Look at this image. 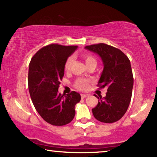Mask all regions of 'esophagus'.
<instances>
[{
    "instance_id": "obj_1",
    "label": "esophagus",
    "mask_w": 157,
    "mask_h": 157,
    "mask_svg": "<svg viewBox=\"0 0 157 157\" xmlns=\"http://www.w3.org/2000/svg\"><path fill=\"white\" fill-rule=\"evenodd\" d=\"M81 98H85L87 97L88 95H87V94H81Z\"/></svg>"
}]
</instances>
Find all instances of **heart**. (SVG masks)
<instances>
[{"instance_id": "heart-1", "label": "heart", "mask_w": 157, "mask_h": 157, "mask_svg": "<svg viewBox=\"0 0 157 157\" xmlns=\"http://www.w3.org/2000/svg\"><path fill=\"white\" fill-rule=\"evenodd\" d=\"M82 56L84 59V61L86 65L90 63H96L95 58L94 57V56H92L91 53H84L82 54ZM73 62V58L71 56L68 57L66 61L64 63V70L66 71H69L71 69V67ZM89 81L87 80V79L85 78H78V80H76V82L74 83L75 87L76 89L79 90H81V91H84V90L87 89L88 86H89Z\"/></svg>"}]
</instances>
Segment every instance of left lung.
<instances>
[{
    "mask_svg": "<svg viewBox=\"0 0 157 157\" xmlns=\"http://www.w3.org/2000/svg\"><path fill=\"white\" fill-rule=\"evenodd\" d=\"M85 48L97 53L101 59L104 70L98 86L107 87L106 96L97 97L98 104L92 109L94 117L104 123L119 121L127 111L132 98L134 78L129 59L119 48L105 44Z\"/></svg>",
    "mask_w": 157,
    "mask_h": 157,
    "instance_id": "1",
    "label": "left lung"
}]
</instances>
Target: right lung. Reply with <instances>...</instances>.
Returning a JSON list of instances; mask_svg holds the SVG:
<instances>
[{
    "instance_id": "right-lung-1",
    "label": "right lung",
    "mask_w": 157,
    "mask_h": 157,
    "mask_svg": "<svg viewBox=\"0 0 157 157\" xmlns=\"http://www.w3.org/2000/svg\"><path fill=\"white\" fill-rule=\"evenodd\" d=\"M77 46L52 44L40 48L29 63L28 84L36 110L47 123L63 126L75 116V106L81 100L76 91L58 93L64 75V63L76 50Z\"/></svg>"
}]
</instances>
